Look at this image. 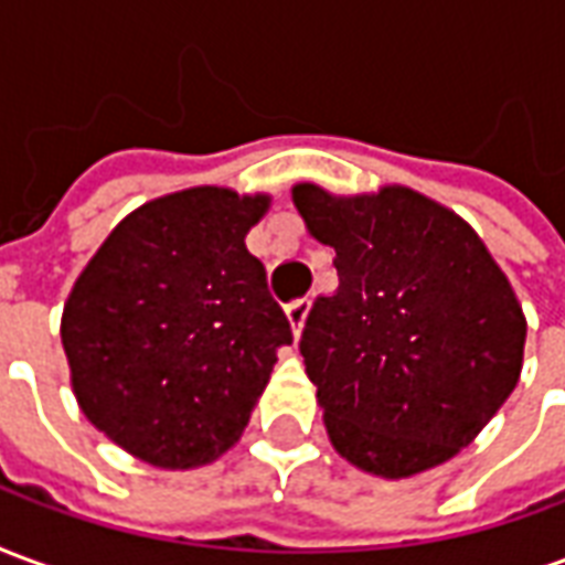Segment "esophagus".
Instances as JSON below:
<instances>
[{
    "instance_id": "1",
    "label": "esophagus",
    "mask_w": 565,
    "mask_h": 565,
    "mask_svg": "<svg viewBox=\"0 0 565 565\" xmlns=\"http://www.w3.org/2000/svg\"><path fill=\"white\" fill-rule=\"evenodd\" d=\"M308 311H311V299H294V302L287 306V320H290V327H294L296 339H299V332L306 327Z\"/></svg>"
}]
</instances>
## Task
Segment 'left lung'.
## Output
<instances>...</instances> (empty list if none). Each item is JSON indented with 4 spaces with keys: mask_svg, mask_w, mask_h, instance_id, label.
Listing matches in <instances>:
<instances>
[{
    "mask_svg": "<svg viewBox=\"0 0 565 565\" xmlns=\"http://www.w3.org/2000/svg\"><path fill=\"white\" fill-rule=\"evenodd\" d=\"M294 202L339 271L299 339L330 441L381 478L450 460L521 379L509 278L469 223L408 186L342 199L296 184Z\"/></svg>",
    "mask_w": 565,
    "mask_h": 565,
    "instance_id": "8db88e82",
    "label": "left lung"
}]
</instances>
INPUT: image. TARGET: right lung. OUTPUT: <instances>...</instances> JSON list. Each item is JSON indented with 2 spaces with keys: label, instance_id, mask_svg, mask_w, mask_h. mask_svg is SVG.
I'll return each instance as SVG.
<instances>
[{
  "label": "right lung",
  "instance_id": "right-lung-1",
  "mask_svg": "<svg viewBox=\"0 0 565 565\" xmlns=\"http://www.w3.org/2000/svg\"><path fill=\"white\" fill-rule=\"evenodd\" d=\"M269 196L193 186L153 199L75 281L63 311L72 387L96 429L162 469L233 448L294 342L245 235Z\"/></svg>",
  "mask_w": 565,
  "mask_h": 565
}]
</instances>
